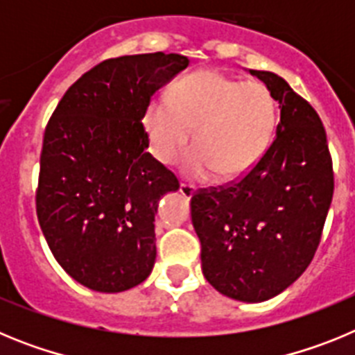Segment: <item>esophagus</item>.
Segmentation results:
<instances>
[{"mask_svg": "<svg viewBox=\"0 0 355 355\" xmlns=\"http://www.w3.org/2000/svg\"><path fill=\"white\" fill-rule=\"evenodd\" d=\"M180 192L183 193L184 197H192L193 193H196V187H193V184H188V183H181Z\"/></svg>", "mask_w": 355, "mask_h": 355, "instance_id": "obj_1", "label": "esophagus"}]
</instances>
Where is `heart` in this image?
<instances>
[{
  "label": "heart",
  "instance_id": "obj_1",
  "mask_svg": "<svg viewBox=\"0 0 355 355\" xmlns=\"http://www.w3.org/2000/svg\"><path fill=\"white\" fill-rule=\"evenodd\" d=\"M142 124L150 153L165 165L180 158L196 128L197 146L184 172L196 180L216 172L218 180L233 181L266 155L277 126V101L261 81L205 69L180 78L168 97L149 99Z\"/></svg>",
  "mask_w": 355,
  "mask_h": 355
}]
</instances>
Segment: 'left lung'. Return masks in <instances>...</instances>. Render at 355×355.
Returning a JSON list of instances; mask_svg holds the SVG:
<instances>
[{"label": "left lung", "mask_w": 355, "mask_h": 355, "mask_svg": "<svg viewBox=\"0 0 355 355\" xmlns=\"http://www.w3.org/2000/svg\"><path fill=\"white\" fill-rule=\"evenodd\" d=\"M250 74L281 108L275 139L241 180L202 188L190 200L206 281L225 297L263 302L304 274L334 192L327 135L318 114L281 76Z\"/></svg>", "instance_id": "1"}]
</instances>
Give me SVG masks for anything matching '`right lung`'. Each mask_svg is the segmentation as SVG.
Returning <instances> with one entry per match:
<instances>
[{
	"instance_id": "add662e5",
	"label": "right lung",
	"mask_w": 355,
	"mask_h": 355,
	"mask_svg": "<svg viewBox=\"0 0 355 355\" xmlns=\"http://www.w3.org/2000/svg\"><path fill=\"white\" fill-rule=\"evenodd\" d=\"M188 64L162 51L101 62L69 87L46 126L37 218L56 261L90 290H130L155 266L158 200L180 181L147 153L142 115Z\"/></svg>"
}]
</instances>
